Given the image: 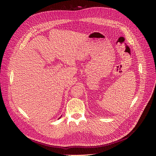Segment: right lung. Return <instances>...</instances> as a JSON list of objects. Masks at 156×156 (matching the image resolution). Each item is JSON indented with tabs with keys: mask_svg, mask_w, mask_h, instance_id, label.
<instances>
[{
	"mask_svg": "<svg viewBox=\"0 0 156 156\" xmlns=\"http://www.w3.org/2000/svg\"><path fill=\"white\" fill-rule=\"evenodd\" d=\"M60 118H59V119H60Z\"/></svg>",
	"mask_w": 156,
	"mask_h": 156,
	"instance_id": "obj_1",
	"label": "right lung"
}]
</instances>
